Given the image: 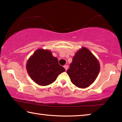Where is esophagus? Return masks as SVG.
Instances as JSON below:
<instances>
[{
	"label": "esophagus",
	"instance_id": "34e87169",
	"mask_svg": "<svg viewBox=\"0 0 122 122\" xmlns=\"http://www.w3.org/2000/svg\"><path fill=\"white\" fill-rule=\"evenodd\" d=\"M64 68H65L66 71H67V70L68 69V65H65L64 66Z\"/></svg>",
	"mask_w": 122,
	"mask_h": 122
}]
</instances>
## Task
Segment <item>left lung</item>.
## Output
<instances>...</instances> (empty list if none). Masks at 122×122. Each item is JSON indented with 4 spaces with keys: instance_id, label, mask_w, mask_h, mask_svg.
<instances>
[{
    "instance_id": "left-lung-1",
    "label": "left lung",
    "mask_w": 122,
    "mask_h": 122,
    "mask_svg": "<svg viewBox=\"0 0 122 122\" xmlns=\"http://www.w3.org/2000/svg\"><path fill=\"white\" fill-rule=\"evenodd\" d=\"M67 73L74 85L80 88L88 87L95 81L100 73L97 59L86 47L77 51Z\"/></svg>"
}]
</instances>
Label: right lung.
Instances as JSON below:
<instances>
[{"instance_id":"right-lung-1","label":"right lung","mask_w":122,"mask_h":122,"mask_svg":"<svg viewBox=\"0 0 122 122\" xmlns=\"http://www.w3.org/2000/svg\"><path fill=\"white\" fill-rule=\"evenodd\" d=\"M26 70L33 81L42 86L52 83L59 74L66 71L50 51L41 48L37 49L28 59Z\"/></svg>"}]
</instances>
